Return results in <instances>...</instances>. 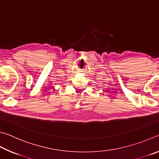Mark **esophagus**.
Listing matches in <instances>:
<instances>
[{
    "mask_svg": "<svg viewBox=\"0 0 159 159\" xmlns=\"http://www.w3.org/2000/svg\"><path fill=\"white\" fill-rule=\"evenodd\" d=\"M78 70H79L80 72H82V69H78Z\"/></svg>",
    "mask_w": 159,
    "mask_h": 159,
    "instance_id": "34e87169",
    "label": "esophagus"
}]
</instances>
